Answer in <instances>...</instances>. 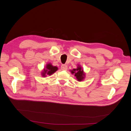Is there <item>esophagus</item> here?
Masks as SVG:
<instances>
[{
	"label": "esophagus",
	"mask_w": 131,
	"mask_h": 131,
	"mask_svg": "<svg viewBox=\"0 0 131 131\" xmlns=\"http://www.w3.org/2000/svg\"><path fill=\"white\" fill-rule=\"evenodd\" d=\"M68 68V67H67V65L66 64H62L61 66V69L63 70H66Z\"/></svg>",
	"instance_id": "obj_1"
}]
</instances>
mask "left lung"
Returning a JSON list of instances; mask_svg holds the SVG:
<instances>
[{"label": "left lung", "instance_id": "obj_1", "mask_svg": "<svg viewBox=\"0 0 131 131\" xmlns=\"http://www.w3.org/2000/svg\"><path fill=\"white\" fill-rule=\"evenodd\" d=\"M72 74H74V75L77 79L79 81H80L83 80L84 78L85 74L84 73V70L81 69V67L79 66L77 69H74L71 71Z\"/></svg>", "mask_w": 131, "mask_h": 131}]
</instances>
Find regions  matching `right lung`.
Returning a JSON list of instances; mask_svg holds the SVG:
<instances>
[{
  "mask_svg": "<svg viewBox=\"0 0 131 131\" xmlns=\"http://www.w3.org/2000/svg\"><path fill=\"white\" fill-rule=\"evenodd\" d=\"M57 69L58 68L57 67L53 66H52V64H51L50 63H49V64H47L46 68L42 72V75L43 77H45L46 75H50L51 74H52L53 73H54L55 72H56Z\"/></svg>",
  "mask_w": 131,
  "mask_h": 131,
  "instance_id": "add662e5",
  "label": "right lung"
}]
</instances>
